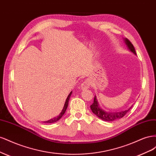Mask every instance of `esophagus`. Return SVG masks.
<instances>
[{
  "label": "esophagus",
  "instance_id": "1",
  "mask_svg": "<svg viewBox=\"0 0 156 156\" xmlns=\"http://www.w3.org/2000/svg\"><path fill=\"white\" fill-rule=\"evenodd\" d=\"M90 85V82L88 79H87L84 82H83V83L81 84V88L82 90L87 89L89 88Z\"/></svg>",
  "mask_w": 156,
  "mask_h": 156
}]
</instances>
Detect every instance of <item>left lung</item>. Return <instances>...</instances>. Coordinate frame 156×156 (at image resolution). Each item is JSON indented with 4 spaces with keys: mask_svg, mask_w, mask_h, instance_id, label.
<instances>
[{
    "mask_svg": "<svg viewBox=\"0 0 156 156\" xmlns=\"http://www.w3.org/2000/svg\"><path fill=\"white\" fill-rule=\"evenodd\" d=\"M124 40L127 46V48L136 55V52L133 44L131 43L128 39L124 38ZM132 106L130 108H129L128 109H126L125 111H121L119 112H107L104 110H103L100 107V106L99 105L96 96H95L94 99V103L90 105V108L94 114L96 115L98 118H100V119L104 121L112 122L120 119L122 117H124L126 115V113L131 109Z\"/></svg>",
    "mask_w": 156,
    "mask_h": 156,
    "instance_id": "8db88e82",
    "label": "left lung"
}]
</instances>
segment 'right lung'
I'll return each mask as SVG.
<instances>
[{
	"label": "right lung",
	"mask_w": 156,
	"mask_h": 156,
	"mask_svg": "<svg viewBox=\"0 0 156 156\" xmlns=\"http://www.w3.org/2000/svg\"><path fill=\"white\" fill-rule=\"evenodd\" d=\"M72 91L69 94V95H68L67 99H66V102H65V103H64V107H63V108H62V111H61V112L59 114V115L57 116L56 117L53 118V119H50V120H48V121H45V122H45V123H54V122H56L58 121V120L61 119V118L62 117V116L64 115V113H65L66 111V109H67V107H68V105L69 100L71 95H72Z\"/></svg>",
	"instance_id": "1"
}]
</instances>
